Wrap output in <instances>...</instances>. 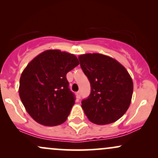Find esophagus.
<instances>
[{
	"mask_svg": "<svg viewBox=\"0 0 158 158\" xmlns=\"http://www.w3.org/2000/svg\"><path fill=\"white\" fill-rule=\"evenodd\" d=\"M77 98L78 99H80L81 98V92L80 91H78V92H77Z\"/></svg>",
	"mask_w": 158,
	"mask_h": 158,
	"instance_id": "obj_1",
	"label": "esophagus"
}]
</instances>
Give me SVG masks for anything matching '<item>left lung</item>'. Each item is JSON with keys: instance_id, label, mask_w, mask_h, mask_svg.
Masks as SVG:
<instances>
[{"instance_id": "1", "label": "left lung", "mask_w": 158, "mask_h": 158, "mask_svg": "<svg viewBox=\"0 0 158 158\" xmlns=\"http://www.w3.org/2000/svg\"><path fill=\"white\" fill-rule=\"evenodd\" d=\"M79 59L91 88L89 97L81 101L85 115L97 125L116 122L131 104V76L120 63L108 56L86 53L79 56Z\"/></svg>"}]
</instances>
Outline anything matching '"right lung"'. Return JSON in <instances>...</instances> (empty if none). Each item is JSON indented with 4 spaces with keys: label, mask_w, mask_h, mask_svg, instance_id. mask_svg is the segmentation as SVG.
Wrapping results in <instances>:
<instances>
[{
    "label": "right lung",
    "mask_w": 158,
    "mask_h": 158,
    "mask_svg": "<svg viewBox=\"0 0 158 158\" xmlns=\"http://www.w3.org/2000/svg\"><path fill=\"white\" fill-rule=\"evenodd\" d=\"M79 64L73 54L48 50L34 58L23 70L19 96L27 113L38 123L55 126L66 121L75 104L66 74Z\"/></svg>",
    "instance_id": "add662e5"
}]
</instances>
